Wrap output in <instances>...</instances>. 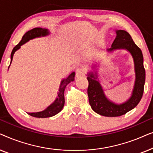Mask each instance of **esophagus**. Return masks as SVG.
<instances>
[{
  "label": "esophagus",
  "instance_id": "esophagus-1",
  "mask_svg": "<svg viewBox=\"0 0 153 153\" xmlns=\"http://www.w3.org/2000/svg\"><path fill=\"white\" fill-rule=\"evenodd\" d=\"M85 75L84 71L82 69L79 68L76 70V77H81V76H83Z\"/></svg>",
  "mask_w": 153,
  "mask_h": 153
}]
</instances>
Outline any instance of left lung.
Returning <instances> with one entry per match:
<instances>
[{
  "label": "left lung",
  "mask_w": 153,
  "mask_h": 153,
  "mask_svg": "<svg viewBox=\"0 0 153 153\" xmlns=\"http://www.w3.org/2000/svg\"><path fill=\"white\" fill-rule=\"evenodd\" d=\"M116 37L111 47L107 51L116 49H125L131 53L134 60L135 72V82L131 97L127 102L120 104H115L106 97L104 90L97 80V74L95 72L88 74V95L89 103L94 111L103 116L117 117L123 116L133 109L139 103L143 93L146 80V71L143 67V57L141 50L137 46L127 31H116Z\"/></svg>",
  "instance_id": "1"
}]
</instances>
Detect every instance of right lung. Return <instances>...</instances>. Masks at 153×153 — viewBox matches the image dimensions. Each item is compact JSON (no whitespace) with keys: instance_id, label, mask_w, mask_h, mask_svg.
<instances>
[{"instance_id":"1","label":"right lung","mask_w":153,"mask_h":153,"mask_svg":"<svg viewBox=\"0 0 153 153\" xmlns=\"http://www.w3.org/2000/svg\"><path fill=\"white\" fill-rule=\"evenodd\" d=\"M49 34V31L47 29L42 28H35L25 33L24 35L22 37V40L20 41V42L17 45H16L15 47H14L13 50H12L11 53V61H10V63H11L12 61V58H13V56L14 53H15V51H17L19 49H20L21 46L22 45H24V44L30 40V39L35 38V37H45L46 35H48ZM74 76L75 72H72L69 75L68 77H67L66 79H64L63 80H62L61 83H60V85L59 87V91H58V93L57 98H56L55 101H54L51 105L48 106L45 110H44L40 112L28 113V114L33 117H35V118H49V117L53 116L58 114V113L62 109L65 104V87L68 83H70L71 81H73L74 80Z\"/></svg>"}]
</instances>
